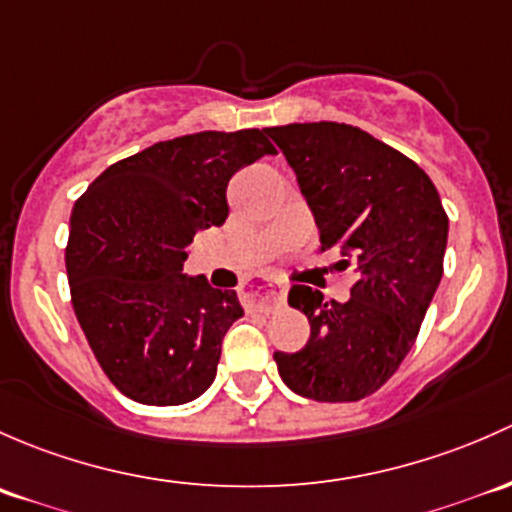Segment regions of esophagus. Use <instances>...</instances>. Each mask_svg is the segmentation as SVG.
<instances>
[{"label": "esophagus", "instance_id": "obj_1", "mask_svg": "<svg viewBox=\"0 0 512 512\" xmlns=\"http://www.w3.org/2000/svg\"><path fill=\"white\" fill-rule=\"evenodd\" d=\"M241 300H244L246 308L261 310V313H273V310L286 303V291L276 281L256 283V286H249L241 293Z\"/></svg>", "mask_w": 512, "mask_h": 512}]
</instances>
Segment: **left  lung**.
Listing matches in <instances>:
<instances>
[{
    "label": "left lung",
    "instance_id": "8db88e82",
    "mask_svg": "<svg viewBox=\"0 0 512 512\" xmlns=\"http://www.w3.org/2000/svg\"><path fill=\"white\" fill-rule=\"evenodd\" d=\"M313 212L320 249L342 254L357 281L350 300L293 286L310 340L273 360L288 389L315 402H357L377 392L412 350L444 276L449 217L416 162L345 123L268 128Z\"/></svg>",
    "mask_w": 512,
    "mask_h": 512
}]
</instances>
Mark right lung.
Wrapping results in <instances>:
<instances>
[{
    "instance_id": "1",
    "label": "right lung",
    "mask_w": 512,
    "mask_h": 512,
    "mask_svg": "<svg viewBox=\"0 0 512 512\" xmlns=\"http://www.w3.org/2000/svg\"><path fill=\"white\" fill-rule=\"evenodd\" d=\"M263 155H276L263 130L162 140L110 165L73 204V310L103 372L133 402L177 407L212 387L221 340L244 308L236 291L187 276L182 263L197 231L229 217L231 177Z\"/></svg>"
}]
</instances>
